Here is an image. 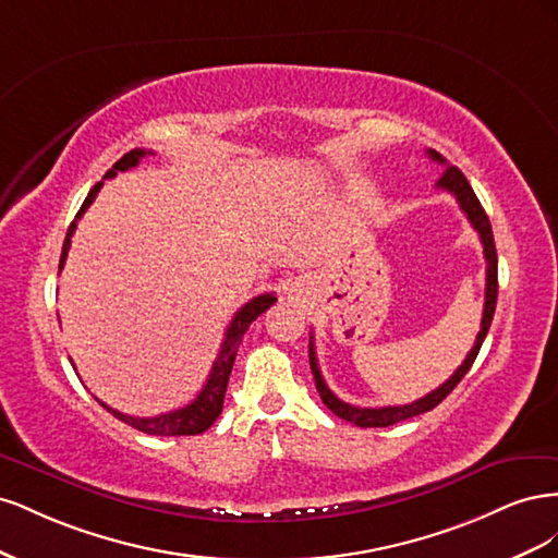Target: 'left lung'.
Masks as SVG:
<instances>
[{
	"label": "left lung",
	"mask_w": 558,
	"mask_h": 558,
	"mask_svg": "<svg viewBox=\"0 0 558 558\" xmlns=\"http://www.w3.org/2000/svg\"><path fill=\"white\" fill-rule=\"evenodd\" d=\"M428 158H433L435 162L440 165H447V160L435 154L433 148L426 150ZM437 189H442L447 193H451L456 197V202H459V207L463 209V214L468 216L470 226L477 230L480 240L484 244V258H486V293H484V314H482V328L477 332V340H475V347L470 349V353L465 356V361L461 363V367L456 369V373L442 384L437 386L435 391H430L428 396L418 398L410 404H398V408H356V404H349L344 400L337 398L326 379L320 377V369H318V363H316V351H314V337L310 340V365H312V375H314V381H316V391L320 396V400H324L326 408L337 414L340 418L349 421V424H356L361 428H386V426H393L398 424V421H404V418H412L416 414H424L433 408H437L456 386H459V381L465 377L468 369L472 367V363H475L477 353L482 349V342L484 337L488 332V328H492V320H494V312H496V298H498V256H496V244H494V232H492V223H488V216L486 211L482 209L480 199L475 195V191L470 189L468 179L463 177V172L459 170V167H449L442 172L440 181L435 183Z\"/></svg>",
	"instance_id": "1"
}]
</instances>
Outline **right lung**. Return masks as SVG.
<instances>
[{
	"label": "right lung",
	"mask_w": 558,
	"mask_h": 558,
	"mask_svg": "<svg viewBox=\"0 0 558 558\" xmlns=\"http://www.w3.org/2000/svg\"><path fill=\"white\" fill-rule=\"evenodd\" d=\"M150 150H144V148H132L130 154H125L121 160H118L111 170L105 174V179H111L116 177V172H128L132 170V167H137L140 160L144 156H148ZM105 179L97 181L86 202H83L76 218L72 221L70 230H66V238H64V244H62V256H60V269L64 265V258H66V251H70V244H72V234L76 230V221L78 218L86 214V209L93 205V199L97 197L99 189L105 185ZM277 302L275 293H263L258 298L248 300L246 305L234 314V318L230 320V326L226 330V337H223V344H221V351H218V359L214 361V367L211 373L205 381V386H202V391L197 393V398L185 404V408H179L174 412H167V414H158V416H130V414H123L118 412L113 408H109V404H105L99 398H95L99 404L107 412H111L116 418H121L123 424L137 428L142 433H148V435H199L205 433L214 421L218 418V414H221L223 410V398H226V388H228V379H230V373H232V365H234V356H238V349L242 344V337L244 332L248 330V326L256 320L263 312H267L269 307H272Z\"/></svg>",
	"instance_id": "obj_1"
}]
</instances>
